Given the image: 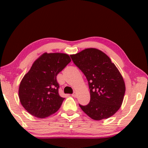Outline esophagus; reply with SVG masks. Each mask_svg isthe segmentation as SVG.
<instances>
[{"instance_id": "34e87169", "label": "esophagus", "mask_w": 148, "mask_h": 148, "mask_svg": "<svg viewBox=\"0 0 148 148\" xmlns=\"http://www.w3.org/2000/svg\"><path fill=\"white\" fill-rule=\"evenodd\" d=\"M72 96L74 97H76V92H74L73 94H72Z\"/></svg>"}]
</instances>
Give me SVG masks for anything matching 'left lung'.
<instances>
[{"label":"left lung","instance_id":"1","mask_svg":"<svg viewBox=\"0 0 148 148\" xmlns=\"http://www.w3.org/2000/svg\"><path fill=\"white\" fill-rule=\"evenodd\" d=\"M70 56L88 81L90 101L86 106L79 104L83 111L95 120L114 115L123 103L125 84L109 57L93 48L84 49Z\"/></svg>","mask_w":148,"mask_h":148}]
</instances>
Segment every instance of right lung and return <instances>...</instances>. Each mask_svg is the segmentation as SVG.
<instances>
[{
    "instance_id": "1",
    "label": "right lung",
    "mask_w": 148,
    "mask_h": 148,
    "mask_svg": "<svg viewBox=\"0 0 148 148\" xmlns=\"http://www.w3.org/2000/svg\"><path fill=\"white\" fill-rule=\"evenodd\" d=\"M70 62L67 54L60 53H45L34 62L18 89L20 101L28 113L44 118L60 108L64 98L58 93L56 76Z\"/></svg>"
}]
</instances>
